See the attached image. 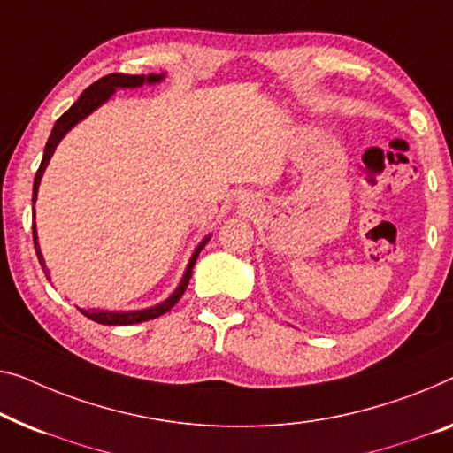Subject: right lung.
<instances>
[{
	"label": "right lung",
	"instance_id": "1",
	"mask_svg": "<svg viewBox=\"0 0 453 453\" xmlns=\"http://www.w3.org/2000/svg\"><path fill=\"white\" fill-rule=\"evenodd\" d=\"M162 79H165V75H148L146 77V75H124V73H111V75L101 77L99 81H96V83L87 87V89L81 93V97L69 107V110L63 113V116L57 119V124H54V127H52L50 138H49V142H46V148H44L42 162H40L36 177H34L32 203H36L40 179H42L46 166H49L52 154H54V150H57L58 142L66 136V132H69L73 126H77L81 119H85L91 111H96L101 104H105V101L110 99L113 93H116V89H136V87H142L144 83H148V85L160 83ZM32 238H34V250H36L40 266H42V270L46 273V265H44L42 252H40V246H38L36 224H32ZM207 242H209V235H207L203 242H201L197 248H195L191 260H188V265H187L183 279H180L179 287L174 288V293L168 296L166 301L158 303V305L148 307V309H140V311H104V309H79V311L83 313L85 317H89L91 321L101 323V326H132V323L157 319V317L165 315L166 311H171V309L179 303L180 296H183L185 288L188 285V280H191L193 266H195V262H197V256H199L201 250L205 248Z\"/></svg>",
	"mask_w": 453,
	"mask_h": 453
}]
</instances>
